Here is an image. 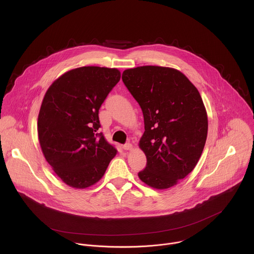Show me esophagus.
Listing matches in <instances>:
<instances>
[{"instance_id": "obj_1", "label": "esophagus", "mask_w": 254, "mask_h": 254, "mask_svg": "<svg viewBox=\"0 0 254 254\" xmlns=\"http://www.w3.org/2000/svg\"><path fill=\"white\" fill-rule=\"evenodd\" d=\"M123 148H124L125 150H132V149H133V145H131L130 143H127V144H125V145H123Z\"/></svg>"}]
</instances>
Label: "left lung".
<instances>
[{"label":"left lung","mask_w":254,"mask_h":254,"mask_svg":"<svg viewBox=\"0 0 254 254\" xmlns=\"http://www.w3.org/2000/svg\"><path fill=\"white\" fill-rule=\"evenodd\" d=\"M122 80L144 115L139 146L146 166L138 176L150 188L169 189L193 170L206 142L208 120L199 92L171 67L129 68Z\"/></svg>","instance_id":"obj_1"}]
</instances>
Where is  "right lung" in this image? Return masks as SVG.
<instances>
[{
  "label": "right lung",
  "mask_w": 254,
  "mask_h": 254,
  "mask_svg": "<svg viewBox=\"0 0 254 254\" xmlns=\"http://www.w3.org/2000/svg\"><path fill=\"white\" fill-rule=\"evenodd\" d=\"M120 76L117 68H74L44 96L38 115L41 149L55 173L74 189L100 181L117 153L98 130L99 109Z\"/></svg>",
  "instance_id": "add662e5"
}]
</instances>
